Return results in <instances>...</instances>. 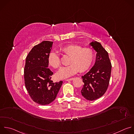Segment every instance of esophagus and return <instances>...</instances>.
I'll use <instances>...</instances> for the list:
<instances>
[{
    "label": "esophagus",
    "mask_w": 134,
    "mask_h": 134,
    "mask_svg": "<svg viewBox=\"0 0 134 134\" xmlns=\"http://www.w3.org/2000/svg\"><path fill=\"white\" fill-rule=\"evenodd\" d=\"M74 79V78H69V79H66V81H71V80H72Z\"/></svg>",
    "instance_id": "1"
}]
</instances>
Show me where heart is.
<instances>
[{
  "label": "heart",
  "instance_id": "b5f03b06",
  "mask_svg": "<svg viewBox=\"0 0 134 134\" xmlns=\"http://www.w3.org/2000/svg\"><path fill=\"white\" fill-rule=\"evenodd\" d=\"M65 55L70 56L68 66L62 68L57 73L59 79L69 77L78 72L86 71L92 65L94 58L93 51L89 48H83L78 44H71L65 46L61 49ZM48 62L52 67L58 68L61 62L58 55L56 52H51L48 57Z\"/></svg>",
  "mask_w": 134,
  "mask_h": 134
}]
</instances>
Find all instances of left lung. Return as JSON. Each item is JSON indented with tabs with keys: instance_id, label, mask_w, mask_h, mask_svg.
I'll return each mask as SVG.
<instances>
[{
	"instance_id": "1",
	"label": "left lung",
	"mask_w": 134,
	"mask_h": 134,
	"mask_svg": "<svg viewBox=\"0 0 134 134\" xmlns=\"http://www.w3.org/2000/svg\"><path fill=\"white\" fill-rule=\"evenodd\" d=\"M96 52L94 66L81 77L84 83L81 94L88 100H94L101 97L106 92L111 75V64L107 52L100 43L93 41L90 43Z\"/></svg>"
}]
</instances>
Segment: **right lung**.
Masks as SVG:
<instances>
[{
  "mask_svg": "<svg viewBox=\"0 0 134 134\" xmlns=\"http://www.w3.org/2000/svg\"><path fill=\"white\" fill-rule=\"evenodd\" d=\"M53 43V41H42L31 49L26 59V88L32 100L42 105L55 99L63 83L62 81L54 82L51 80L53 72L48 68V57Z\"/></svg>",
  "mask_w": 134,
  "mask_h": 134,
  "instance_id": "right-lung-1",
  "label": "right lung"
}]
</instances>
